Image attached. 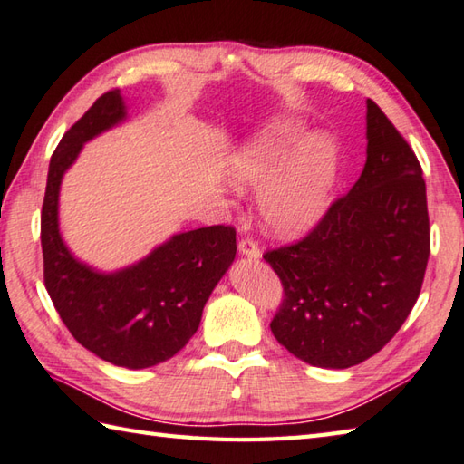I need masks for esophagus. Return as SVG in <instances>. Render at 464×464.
Here are the masks:
<instances>
[{
	"label": "esophagus",
	"mask_w": 464,
	"mask_h": 464,
	"mask_svg": "<svg viewBox=\"0 0 464 464\" xmlns=\"http://www.w3.org/2000/svg\"><path fill=\"white\" fill-rule=\"evenodd\" d=\"M238 250L242 256H248V258H260V248L258 244L254 242L252 238H242L238 244Z\"/></svg>",
	"instance_id": "1"
}]
</instances>
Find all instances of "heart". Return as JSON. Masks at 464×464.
Masks as SVG:
<instances>
[{"mask_svg": "<svg viewBox=\"0 0 464 464\" xmlns=\"http://www.w3.org/2000/svg\"><path fill=\"white\" fill-rule=\"evenodd\" d=\"M304 126L278 120L256 131L230 158L228 174L238 190L262 184L258 210L272 234L308 232L326 212L336 176V146L326 134L304 138Z\"/></svg>", "mask_w": 464, "mask_h": 464, "instance_id": "obj_1", "label": "heart"}]
</instances>
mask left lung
Here are the masks:
<instances>
[{
  "mask_svg": "<svg viewBox=\"0 0 464 464\" xmlns=\"http://www.w3.org/2000/svg\"><path fill=\"white\" fill-rule=\"evenodd\" d=\"M366 164L306 238L264 254L285 286L270 328L300 361L348 368L411 314L430 254L427 186L412 148L366 100Z\"/></svg>",
  "mask_w": 464,
  "mask_h": 464,
  "instance_id": "left-lung-1",
  "label": "left lung"
}]
</instances>
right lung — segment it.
<instances>
[{
	"instance_id": "obj_1",
	"label": "right lung",
	"mask_w": 464,
	"mask_h": 464,
	"mask_svg": "<svg viewBox=\"0 0 464 464\" xmlns=\"http://www.w3.org/2000/svg\"><path fill=\"white\" fill-rule=\"evenodd\" d=\"M126 120L120 90L103 93L65 131L47 172L42 206L44 280L72 336L102 361L131 371L166 362L188 344L214 286L236 256L232 226L174 234L116 272L80 262L60 234V186L86 141Z\"/></svg>"
}]
</instances>
